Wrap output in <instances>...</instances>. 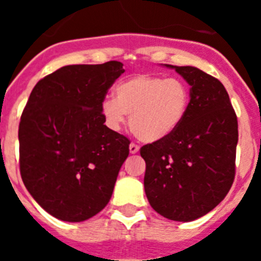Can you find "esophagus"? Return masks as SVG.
I'll list each match as a JSON object with an SVG mask.
<instances>
[{
  "label": "esophagus",
  "instance_id": "34e87169",
  "mask_svg": "<svg viewBox=\"0 0 261 261\" xmlns=\"http://www.w3.org/2000/svg\"><path fill=\"white\" fill-rule=\"evenodd\" d=\"M138 150H140V146H138L137 144H130L129 145V151H130V154H136L138 153Z\"/></svg>",
  "mask_w": 261,
  "mask_h": 261
}]
</instances>
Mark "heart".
Wrapping results in <instances>:
<instances>
[{"mask_svg":"<svg viewBox=\"0 0 261 261\" xmlns=\"http://www.w3.org/2000/svg\"><path fill=\"white\" fill-rule=\"evenodd\" d=\"M191 103V90L179 78L136 74L115 87V99L102 103L111 129H120L129 117L133 135L144 142L167 138L183 124Z\"/></svg>","mask_w":261,"mask_h":261,"instance_id":"heart-1","label":"heart"}]
</instances>
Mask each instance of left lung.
Wrapping results in <instances>:
<instances>
[{"label":"left lung","instance_id":"1","mask_svg":"<svg viewBox=\"0 0 261 261\" xmlns=\"http://www.w3.org/2000/svg\"><path fill=\"white\" fill-rule=\"evenodd\" d=\"M166 66L190 84L191 103L171 136L141 147L145 193L156 213L190 222L216 208L231 188L238 120L217 78L193 66Z\"/></svg>","mask_w":261,"mask_h":261}]
</instances>
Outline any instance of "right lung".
Listing matches in <instances>:
<instances>
[{"mask_svg":"<svg viewBox=\"0 0 261 261\" xmlns=\"http://www.w3.org/2000/svg\"><path fill=\"white\" fill-rule=\"evenodd\" d=\"M123 73L119 61L62 66L39 81L23 110L20 176L59 220H89L112 196L130 141L105 125L102 103Z\"/></svg>","mask_w":261,"mask_h":261,"instance_id":"1","label":"right lung"}]
</instances>
